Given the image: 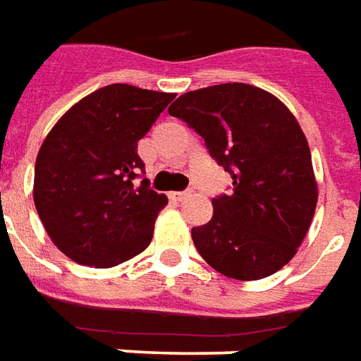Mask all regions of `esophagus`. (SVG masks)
<instances>
[{"instance_id":"esophagus-1","label":"esophagus","mask_w":361,"mask_h":361,"mask_svg":"<svg viewBox=\"0 0 361 361\" xmlns=\"http://www.w3.org/2000/svg\"><path fill=\"white\" fill-rule=\"evenodd\" d=\"M171 196H173L175 200L180 202V200H185L186 196H188V192H186V190H185V192H171Z\"/></svg>"}]
</instances>
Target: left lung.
Returning <instances> with one entry per match:
<instances>
[{
  "mask_svg": "<svg viewBox=\"0 0 361 361\" xmlns=\"http://www.w3.org/2000/svg\"><path fill=\"white\" fill-rule=\"evenodd\" d=\"M169 114L194 128L233 178V190L212 200L214 217L192 227L200 257L243 282L286 267L319 198L307 137L290 109L264 89L221 83L180 94Z\"/></svg>",
  "mask_w": 361,
  "mask_h": 361,
  "instance_id": "obj_1",
  "label": "left lung"
}]
</instances>
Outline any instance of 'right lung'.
<instances>
[{"label":"right lung","mask_w":361,"mask_h":361,"mask_svg":"<svg viewBox=\"0 0 361 361\" xmlns=\"http://www.w3.org/2000/svg\"><path fill=\"white\" fill-rule=\"evenodd\" d=\"M173 93L114 83L71 106L46 135L32 198L54 245L78 264L112 268L152 243L167 196L149 188L137 155Z\"/></svg>","instance_id":"1"}]
</instances>
